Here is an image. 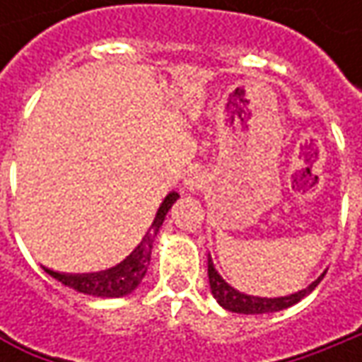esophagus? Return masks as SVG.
<instances>
[{
  "instance_id": "1",
  "label": "esophagus",
  "mask_w": 362,
  "mask_h": 362,
  "mask_svg": "<svg viewBox=\"0 0 362 362\" xmlns=\"http://www.w3.org/2000/svg\"><path fill=\"white\" fill-rule=\"evenodd\" d=\"M185 187H187L189 191H195V189L202 187V179L197 177V173L189 175L187 179H185Z\"/></svg>"
}]
</instances>
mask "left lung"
I'll return each mask as SVG.
<instances>
[{
	"label": "left lung",
	"mask_w": 362,
	"mask_h": 362,
	"mask_svg": "<svg viewBox=\"0 0 362 362\" xmlns=\"http://www.w3.org/2000/svg\"><path fill=\"white\" fill-rule=\"evenodd\" d=\"M325 274H327V272H325ZM325 274H320L318 280H314L308 288L298 290V292H294V294H290V296H280V298H259V296H247V294H242L240 290L231 288V286L217 274L216 266H214V259L207 257V276H209V286H211L214 298H216L217 302H219V306H223L226 310L240 314H266L290 308L292 304H296V302H300L304 296H308L314 288L320 284V280L325 278Z\"/></svg>",
	"instance_id": "8db88e82"
}]
</instances>
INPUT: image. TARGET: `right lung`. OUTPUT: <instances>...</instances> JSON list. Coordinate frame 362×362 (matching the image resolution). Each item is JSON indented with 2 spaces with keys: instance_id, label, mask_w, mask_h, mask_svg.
Masks as SVG:
<instances>
[{
  "instance_id": "add662e5",
  "label": "right lung",
  "mask_w": 362,
  "mask_h": 362,
  "mask_svg": "<svg viewBox=\"0 0 362 362\" xmlns=\"http://www.w3.org/2000/svg\"><path fill=\"white\" fill-rule=\"evenodd\" d=\"M177 199H179V193H175V191H171L163 199L160 207L157 209V216L153 219L151 230L146 231L141 243L132 250L131 256L124 257L115 268L94 272V274H64V272L49 270V268H44V272H48L52 278H56L64 286H70L76 292L98 296V298H120V296L131 294L132 290L141 284V280L145 278L146 268L151 264V252H153L155 235L159 233L165 216L169 214L171 205Z\"/></svg>"
}]
</instances>
